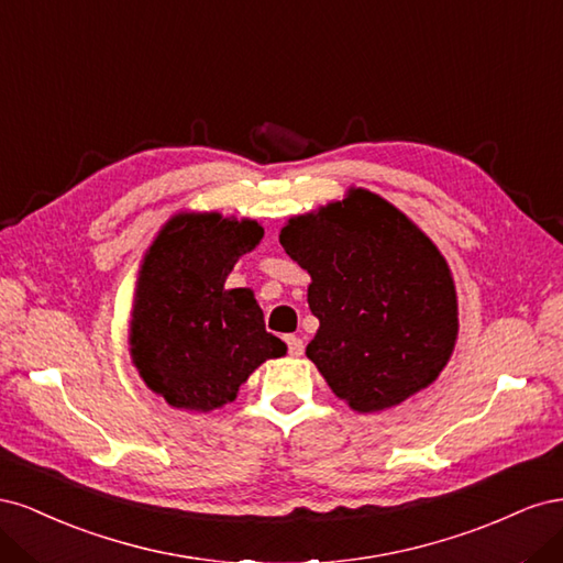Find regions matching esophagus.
<instances>
[{
  "mask_svg": "<svg viewBox=\"0 0 563 563\" xmlns=\"http://www.w3.org/2000/svg\"><path fill=\"white\" fill-rule=\"evenodd\" d=\"M286 343H288V352H291L294 356H300L305 352V343H302V338H298V335H288Z\"/></svg>",
  "mask_w": 563,
  "mask_h": 563,
  "instance_id": "1",
  "label": "esophagus"
}]
</instances>
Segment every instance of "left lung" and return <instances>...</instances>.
<instances>
[{
	"label": "left lung",
	"mask_w": 563,
	"mask_h": 563,
	"mask_svg": "<svg viewBox=\"0 0 563 563\" xmlns=\"http://www.w3.org/2000/svg\"><path fill=\"white\" fill-rule=\"evenodd\" d=\"M279 244L308 269L319 319L308 360L356 413L430 387L457 340L451 267L411 218L366 187L291 216Z\"/></svg>",
	"instance_id": "obj_1"
}]
</instances>
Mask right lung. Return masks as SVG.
Here are the masks:
<instances>
[{"label": "right lung", "mask_w": 563, "mask_h": 563, "mask_svg": "<svg viewBox=\"0 0 563 563\" xmlns=\"http://www.w3.org/2000/svg\"><path fill=\"white\" fill-rule=\"evenodd\" d=\"M253 218L180 211L141 261L129 319V354L143 383L168 406L209 413L234 401L251 373L286 354L265 331L251 288L225 279L263 240Z\"/></svg>", "instance_id": "right-lung-1"}]
</instances>
